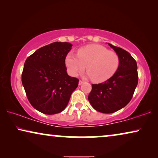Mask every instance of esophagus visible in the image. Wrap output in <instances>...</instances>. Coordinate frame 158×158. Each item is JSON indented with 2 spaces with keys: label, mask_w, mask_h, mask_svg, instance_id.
Listing matches in <instances>:
<instances>
[{
  "label": "esophagus",
  "mask_w": 158,
  "mask_h": 158,
  "mask_svg": "<svg viewBox=\"0 0 158 158\" xmlns=\"http://www.w3.org/2000/svg\"><path fill=\"white\" fill-rule=\"evenodd\" d=\"M83 81H79V82H78V84H79L80 85H82V84H83Z\"/></svg>",
  "instance_id": "obj_1"
}]
</instances>
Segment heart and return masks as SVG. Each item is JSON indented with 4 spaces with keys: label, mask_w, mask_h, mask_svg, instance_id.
I'll return each instance as SVG.
<instances>
[{
    "label": "heart",
    "mask_w": 158,
    "mask_h": 158,
    "mask_svg": "<svg viewBox=\"0 0 158 158\" xmlns=\"http://www.w3.org/2000/svg\"><path fill=\"white\" fill-rule=\"evenodd\" d=\"M65 65L69 74L77 76L85 70L95 83H101L114 76L119 66V58L114 51H110L101 44H91L82 47L77 55L68 53Z\"/></svg>",
    "instance_id": "heart-1"
}]
</instances>
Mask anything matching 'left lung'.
Instances as JSON below:
<instances>
[{
  "label": "left lung",
  "instance_id": "1",
  "mask_svg": "<svg viewBox=\"0 0 158 158\" xmlns=\"http://www.w3.org/2000/svg\"><path fill=\"white\" fill-rule=\"evenodd\" d=\"M108 44L119 58V66L113 77L99 84H93L88 101L95 110L111 114L128 104L138 83L137 64L128 52Z\"/></svg>",
  "mask_w": 158,
  "mask_h": 158
}]
</instances>
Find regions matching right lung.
Listing matches in <instances>:
<instances>
[{
	"label": "right lung",
	"instance_id": "1",
	"mask_svg": "<svg viewBox=\"0 0 158 158\" xmlns=\"http://www.w3.org/2000/svg\"><path fill=\"white\" fill-rule=\"evenodd\" d=\"M73 45L53 42L42 47L26 60L21 81L32 106L52 115L65 109L79 80L69 76L65 57Z\"/></svg>",
	"mask_w": 158,
	"mask_h": 158
}]
</instances>
